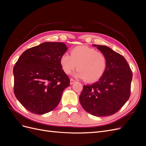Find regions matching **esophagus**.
<instances>
[{
	"label": "esophagus",
	"mask_w": 146,
	"mask_h": 146,
	"mask_svg": "<svg viewBox=\"0 0 146 146\" xmlns=\"http://www.w3.org/2000/svg\"><path fill=\"white\" fill-rule=\"evenodd\" d=\"M75 82H76V81H75L74 79H72V78L70 79V85H72V84H74Z\"/></svg>",
	"instance_id": "34e87169"
}]
</instances>
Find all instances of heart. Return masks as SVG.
<instances>
[{
    "instance_id": "b5f03b06",
    "label": "heart",
    "mask_w": 146,
    "mask_h": 146,
    "mask_svg": "<svg viewBox=\"0 0 146 146\" xmlns=\"http://www.w3.org/2000/svg\"><path fill=\"white\" fill-rule=\"evenodd\" d=\"M60 64L66 74L76 69L74 76L87 82H94L104 76L108 66L107 56L93 48L78 46L72 48L70 55L65 53L61 56Z\"/></svg>"
}]
</instances>
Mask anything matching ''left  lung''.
Wrapping results in <instances>:
<instances>
[{"mask_svg":"<svg viewBox=\"0 0 146 146\" xmlns=\"http://www.w3.org/2000/svg\"><path fill=\"white\" fill-rule=\"evenodd\" d=\"M92 46L107 56V68L99 81L83 85L79 100L83 109L92 115L111 116L129 100L133 74L122 55L107 46Z\"/></svg>","mask_w":146,"mask_h":146,"instance_id":"1","label":"left lung"}]
</instances>
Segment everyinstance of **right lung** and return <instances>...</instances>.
<instances>
[{"label": "right lung", "instance_id": "obj_1", "mask_svg": "<svg viewBox=\"0 0 146 146\" xmlns=\"http://www.w3.org/2000/svg\"><path fill=\"white\" fill-rule=\"evenodd\" d=\"M67 50L63 42H46L26 50L17 61L13 68L15 95L29 111L43 114L60 103L70 84L60 64Z\"/></svg>", "mask_w": 146, "mask_h": 146}]
</instances>
